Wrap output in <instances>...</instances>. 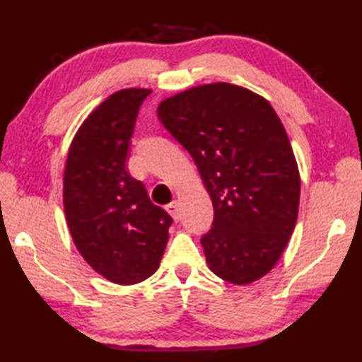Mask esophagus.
<instances>
[{
    "label": "esophagus",
    "instance_id": "esophagus-1",
    "mask_svg": "<svg viewBox=\"0 0 362 362\" xmlns=\"http://www.w3.org/2000/svg\"><path fill=\"white\" fill-rule=\"evenodd\" d=\"M166 211L170 214V217L174 220L180 218V203L179 201H173V203L166 206Z\"/></svg>",
    "mask_w": 362,
    "mask_h": 362
}]
</instances>
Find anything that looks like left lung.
<instances>
[{
	"mask_svg": "<svg viewBox=\"0 0 362 362\" xmlns=\"http://www.w3.org/2000/svg\"><path fill=\"white\" fill-rule=\"evenodd\" d=\"M158 118L192 155L214 206L201 238L212 273L231 284L260 279L296 228L300 175L283 122L249 89L196 86L163 100Z\"/></svg>",
	"mask_w": 362,
	"mask_h": 362,
	"instance_id": "1",
	"label": "left lung"
}]
</instances>
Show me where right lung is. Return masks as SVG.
<instances>
[{
    "label": "right lung",
    "mask_w": 362,
    "mask_h": 362,
    "mask_svg": "<svg viewBox=\"0 0 362 362\" xmlns=\"http://www.w3.org/2000/svg\"><path fill=\"white\" fill-rule=\"evenodd\" d=\"M150 93L122 89L102 102L73 139L64 174V209L76 249L97 273L122 286L156 272L173 225L126 166Z\"/></svg>",
    "instance_id": "1"
}]
</instances>
